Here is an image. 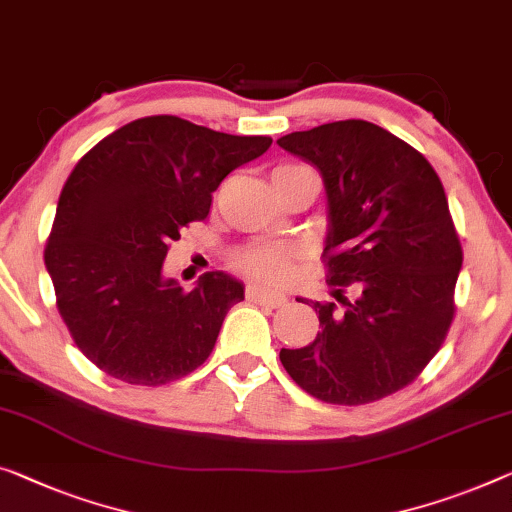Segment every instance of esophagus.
<instances>
[{
	"label": "esophagus",
	"mask_w": 512,
	"mask_h": 512,
	"mask_svg": "<svg viewBox=\"0 0 512 512\" xmlns=\"http://www.w3.org/2000/svg\"><path fill=\"white\" fill-rule=\"evenodd\" d=\"M247 300L263 304V306H272V309H279V306L288 302L286 295L274 293V290H267L263 286H258V283H251V286H247Z\"/></svg>",
	"instance_id": "esophagus-1"
}]
</instances>
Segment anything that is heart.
Listing matches in <instances>:
<instances>
[{"mask_svg": "<svg viewBox=\"0 0 512 512\" xmlns=\"http://www.w3.org/2000/svg\"><path fill=\"white\" fill-rule=\"evenodd\" d=\"M281 169H300V167L288 164V167H279L277 171ZM293 256L295 251L288 245H283V242H256V245L240 249L238 254H235L233 263L238 270L251 274V277L270 281V283H279L290 274Z\"/></svg>", "mask_w": 512, "mask_h": 512, "instance_id": "b5f03b06", "label": "heart"}]
</instances>
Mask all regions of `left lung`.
<instances>
[{
	"instance_id": "8db88e82",
	"label": "left lung",
	"mask_w": 512,
	"mask_h": 512,
	"mask_svg": "<svg viewBox=\"0 0 512 512\" xmlns=\"http://www.w3.org/2000/svg\"><path fill=\"white\" fill-rule=\"evenodd\" d=\"M277 144L325 183L322 256L334 297L302 300L320 332L304 348H281V364L325 403L391 396L437 355L453 320L462 249L442 180L419 151L368 121L325 123Z\"/></svg>"
}]
</instances>
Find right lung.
<instances>
[{"mask_svg":"<svg viewBox=\"0 0 512 512\" xmlns=\"http://www.w3.org/2000/svg\"><path fill=\"white\" fill-rule=\"evenodd\" d=\"M270 144L146 116L77 162L59 196L45 267L70 336L100 371L160 387L210 357L245 286L206 272L183 290L164 274V258L187 224L208 217L219 183Z\"/></svg>","mask_w":512,"mask_h":512,"instance_id":"obj_1","label":"right lung"}]
</instances>
